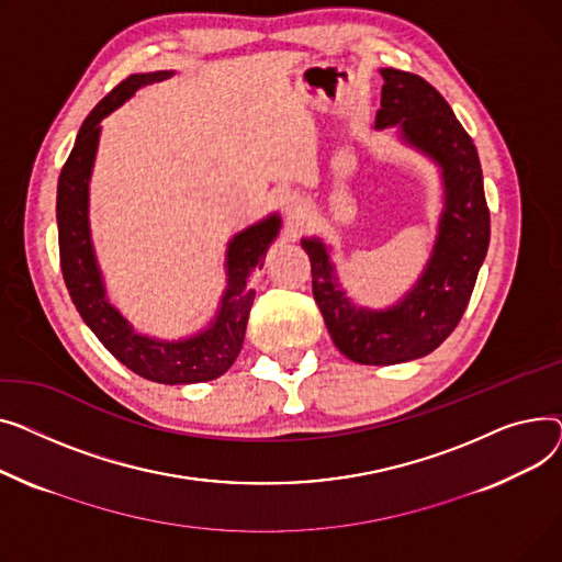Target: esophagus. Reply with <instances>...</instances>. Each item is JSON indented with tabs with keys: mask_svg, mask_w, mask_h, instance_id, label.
<instances>
[{
	"mask_svg": "<svg viewBox=\"0 0 562 562\" xmlns=\"http://www.w3.org/2000/svg\"><path fill=\"white\" fill-rule=\"evenodd\" d=\"M279 204H281V209H283L290 217H300V213H302V196L296 194V192H283V194L279 196Z\"/></svg>",
	"mask_w": 562,
	"mask_h": 562,
	"instance_id": "34e87169",
	"label": "esophagus"
}]
</instances>
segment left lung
I'll list each match as a JSON object with an SVG mask.
<instances>
[{
  "label": "left lung",
  "mask_w": 562,
  "mask_h": 562,
  "mask_svg": "<svg viewBox=\"0 0 562 562\" xmlns=\"http://www.w3.org/2000/svg\"><path fill=\"white\" fill-rule=\"evenodd\" d=\"M374 126L431 160L442 183L436 240L417 281L385 308L356 304L340 283L328 247L302 238L311 258L313 296L334 345L360 366H394L438 349L463 317L490 245V211L476 147L445 97L422 77L381 68Z\"/></svg>",
  "instance_id": "left-lung-1"
}]
</instances>
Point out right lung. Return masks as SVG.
<instances>
[{
    "label": "right lung",
    "mask_w": 562,
    "mask_h": 562,
    "mask_svg": "<svg viewBox=\"0 0 562 562\" xmlns=\"http://www.w3.org/2000/svg\"><path fill=\"white\" fill-rule=\"evenodd\" d=\"M172 75L175 70L131 75L90 111L58 177L56 224L65 285L99 342L143 379L165 385H186L213 381L236 362L256 294L249 281L262 268V258L279 236L281 215L270 213L228 240L224 258L226 288L213 319L196 334L175 340L140 334L109 302L90 231V179L99 136H102V120L134 97L136 90L170 79Z\"/></svg>",
    "instance_id": "1"
}]
</instances>
